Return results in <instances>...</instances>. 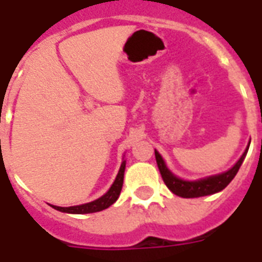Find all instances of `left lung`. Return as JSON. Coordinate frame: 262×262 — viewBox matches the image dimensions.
I'll return each instance as SVG.
<instances>
[{
	"mask_svg": "<svg viewBox=\"0 0 262 262\" xmlns=\"http://www.w3.org/2000/svg\"><path fill=\"white\" fill-rule=\"evenodd\" d=\"M248 148L249 145L247 147L243 156L239 159V161L230 170H227V172L222 173V174L203 178V180H200V181H184V180H180V178H177L174 174L169 172L165 163H164L163 157L160 156L159 152L155 151V156H156V163L157 166H159L160 173H161V177H163V181L165 182L169 190L174 193L176 195L182 196V198H198V196L210 195V194L223 190L224 187L232 181L237 170L242 166L243 161H244L245 156H247V152H248Z\"/></svg>",
	"mask_w": 262,
	"mask_h": 262,
	"instance_id": "obj_1",
	"label": "left lung"
}]
</instances>
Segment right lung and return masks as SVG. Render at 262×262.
Instances as JSON below:
<instances>
[{"mask_svg": "<svg viewBox=\"0 0 262 262\" xmlns=\"http://www.w3.org/2000/svg\"><path fill=\"white\" fill-rule=\"evenodd\" d=\"M124 168H126V161L122 163L120 165L119 172H118L117 178H115L114 184L111 185L107 193L102 195L98 200L93 201V202L85 203V205L80 206H71V207H59V206H52L55 210H59L62 212H69V214H90V212L102 211V210L110 207L119 196L122 186H123V176H124Z\"/></svg>", "mask_w": 262, "mask_h": 262, "instance_id": "obj_1", "label": "right lung"}]
</instances>
